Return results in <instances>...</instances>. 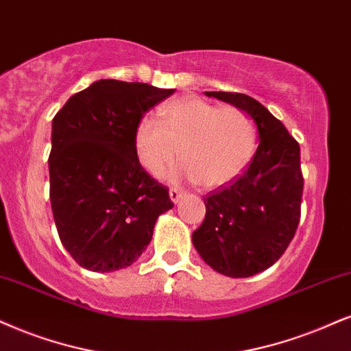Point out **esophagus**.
Returning <instances> with one entry per match:
<instances>
[{"label":"esophagus","instance_id":"obj_1","mask_svg":"<svg viewBox=\"0 0 351 351\" xmlns=\"http://www.w3.org/2000/svg\"><path fill=\"white\" fill-rule=\"evenodd\" d=\"M182 195H184V193L180 192L179 189H171V190H169V197H171V200L174 202V203L179 202L180 198H182Z\"/></svg>","mask_w":351,"mask_h":351}]
</instances>
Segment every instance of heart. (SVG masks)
Listing matches in <instances>:
<instances>
[{
    "label": "heart",
    "instance_id": "heart-1",
    "mask_svg": "<svg viewBox=\"0 0 351 351\" xmlns=\"http://www.w3.org/2000/svg\"><path fill=\"white\" fill-rule=\"evenodd\" d=\"M257 132L254 120L236 106L218 107L200 97L164 104L159 119L143 117L133 133L138 161L159 177L179 156L172 177H190L205 189L231 182L252 159Z\"/></svg>",
    "mask_w": 351,
    "mask_h": 351
}]
</instances>
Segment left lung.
Masks as SVG:
<instances>
[{
    "label": "left lung",
    "mask_w": 351,
    "mask_h": 351,
    "mask_svg": "<svg viewBox=\"0 0 351 351\" xmlns=\"http://www.w3.org/2000/svg\"><path fill=\"white\" fill-rule=\"evenodd\" d=\"M206 96L247 112L261 141L242 174L203 197L206 215L192 241L216 271L245 278L274 265L295 237L304 185L300 143L255 99L221 90Z\"/></svg>",
    "instance_id": "1"
}]
</instances>
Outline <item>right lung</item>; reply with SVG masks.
Returning a JSON list of instances; mask_svg holds the SVG:
<instances>
[{"mask_svg": "<svg viewBox=\"0 0 351 351\" xmlns=\"http://www.w3.org/2000/svg\"><path fill=\"white\" fill-rule=\"evenodd\" d=\"M174 89L117 80L80 90L51 122L50 203L60 241L90 271L132 265L148 247L169 189L138 161L136 123Z\"/></svg>", "mask_w": 351, "mask_h": 351, "instance_id": "1", "label": "right lung"}]
</instances>
